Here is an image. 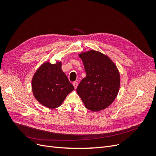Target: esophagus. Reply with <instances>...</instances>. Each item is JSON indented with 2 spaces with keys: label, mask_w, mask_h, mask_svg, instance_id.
<instances>
[{
  "label": "esophagus",
  "mask_w": 156,
  "mask_h": 156,
  "mask_svg": "<svg viewBox=\"0 0 156 156\" xmlns=\"http://www.w3.org/2000/svg\"><path fill=\"white\" fill-rule=\"evenodd\" d=\"M73 85L74 87H75V88L76 89L78 87V82H77V81H75V82L73 83Z\"/></svg>",
  "instance_id": "34e87169"
}]
</instances>
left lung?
Masks as SVG:
<instances>
[{
  "instance_id": "obj_1",
  "label": "left lung",
  "mask_w": 156,
  "mask_h": 156,
  "mask_svg": "<svg viewBox=\"0 0 156 156\" xmlns=\"http://www.w3.org/2000/svg\"><path fill=\"white\" fill-rule=\"evenodd\" d=\"M86 77L78 85L76 92L85 108L92 111L107 108L116 99L120 86L119 71L109 57L91 50L81 52Z\"/></svg>"
}]
</instances>
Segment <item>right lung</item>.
<instances>
[{"mask_svg": "<svg viewBox=\"0 0 156 156\" xmlns=\"http://www.w3.org/2000/svg\"><path fill=\"white\" fill-rule=\"evenodd\" d=\"M61 62L41 65L32 78V91L35 99L50 109L59 107L66 96L74 90L73 85L62 71Z\"/></svg>", "mask_w": 156, "mask_h": 156, "instance_id": "add662e5", "label": "right lung"}]
</instances>
